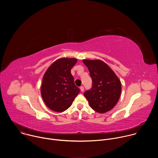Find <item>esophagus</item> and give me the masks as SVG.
Masks as SVG:
<instances>
[{"label":"esophagus","instance_id":"esophagus-1","mask_svg":"<svg viewBox=\"0 0 158 158\" xmlns=\"http://www.w3.org/2000/svg\"><path fill=\"white\" fill-rule=\"evenodd\" d=\"M80 89H81V92H84V87H83V86H81V87H80Z\"/></svg>","mask_w":158,"mask_h":158}]
</instances>
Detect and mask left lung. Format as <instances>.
I'll use <instances>...</instances> for the list:
<instances>
[{"label": "left lung", "mask_w": 158, "mask_h": 158, "mask_svg": "<svg viewBox=\"0 0 158 158\" xmlns=\"http://www.w3.org/2000/svg\"><path fill=\"white\" fill-rule=\"evenodd\" d=\"M92 78V88L84 95L95 111L104 113L118 103L121 93V83L107 64L101 60H82Z\"/></svg>", "instance_id": "left-lung-1"}]
</instances>
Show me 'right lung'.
I'll use <instances>...</instances> for the list:
<instances>
[{
	"instance_id": "1",
	"label": "right lung",
	"mask_w": 158,
	"mask_h": 158,
	"mask_svg": "<svg viewBox=\"0 0 158 158\" xmlns=\"http://www.w3.org/2000/svg\"><path fill=\"white\" fill-rule=\"evenodd\" d=\"M77 60L60 58L53 62L45 73L40 88L46 105L55 112H63L73 104L80 89L71 73Z\"/></svg>"
}]
</instances>
